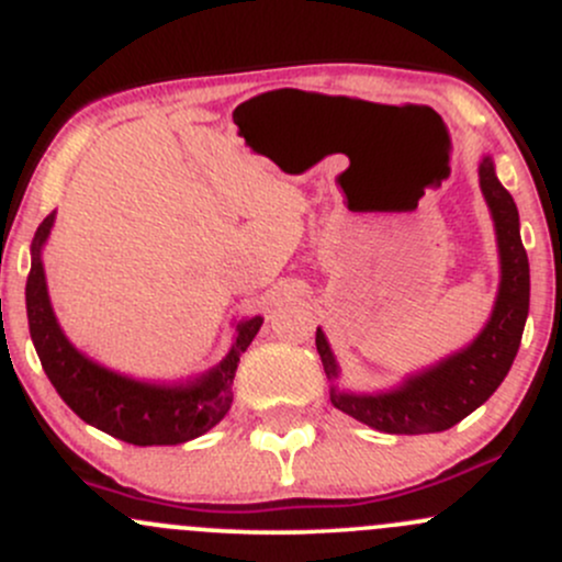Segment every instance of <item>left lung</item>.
I'll return each mask as SVG.
<instances>
[{"mask_svg":"<svg viewBox=\"0 0 562 562\" xmlns=\"http://www.w3.org/2000/svg\"><path fill=\"white\" fill-rule=\"evenodd\" d=\"M480 187L496 221L498 252H502V288H498L491 323L472 347L448 357L429 371L413 375L400 390L384 394H347L330 390V403L368 427L390 431V435H427V431L451 429L498 390L515 362L522 328H526L528 301H531L528 256L520 239L515 200L498 183L491 157L480 162ZM314 344H317L328 379H336V360L319 328Z\"/></svg>","mask_w":562,"mask_h":562,"instance_id":"1","label":"left lung"}]
</instances>
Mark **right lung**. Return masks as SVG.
I'll list each match as a JSON object with an SVG mask.
<instances>
[{
	"label": "right lung",
	"instance_id": "right-lung-1",
	"mask_svg": "<svg viewBox=\"0 0 562 562\" xmlns=\"http://www.w3.org/2000/svg\"><path fill=\"white\" fill-rule=\"evenodd\" d=\"M53 218L55 213L42 221L31 243L26 312L31 341L55 392L82 422L133 446H176L213 429L232 408L234 371L263 319L239 323L229 355L191 384H149L109 371L79 355L55 323L40 261Z\"/></svg>",
	"mask_w": 562,
	"mask_h": 562
}]
</instances>
